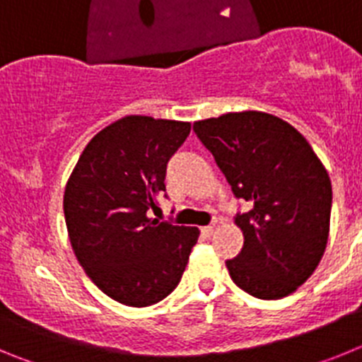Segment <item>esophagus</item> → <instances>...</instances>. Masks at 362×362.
<instances>
[{
    "instance_id": "1",
    "label": "esophagus",
    "mask_w": 362,
    "mask_h": 362,
    "mask_svg": "<svg viewBox=\"0 0 362 362\" xmlns=\"http://www.w3.org/2000/svg\"><path fill=\"white\" fill-rule=\"evenodd\" d=\"M201 233H203L204 238H212V235H214V226H203V228H201Z\"/></svg>"
}]
</instances>
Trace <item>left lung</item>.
Segmentation results:
<instances>
[{"mask_svg": "<svg viewBox=\"0 0 362 362\" xmlns=\"http://www.w3.org/2000/svg\"><path fill=\"white\" fill-rule=\"evenodd\" d=\"M233 196L250 204L235 214L243 248L226 261L239 288L257 299L296 292L317 268L330 232L332 183L310 143L292 124L264 112H232L196 121Z\"/></svg>", "mask_w": 362, "mask_h": 362, "instance_id": "1", "label": "left lung"}]
</instances>
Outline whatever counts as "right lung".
<instances>
[{"label":"right lung","mask_w":362,"mask_h":362,"mask_svg":"<svg viewBox=\"0 0 362 362\" xmlns=\"http://www.w3.org/2000/svg\"><path fill=\"white\" fill-rule=\"evenodd\" d=\"M190 123L127 116L95 134L63 197L70 245L92 283L127 306H150L181 281L199 230L152 219L166 165ZM166 197V194H165Z\"/></svg>","instance_id":"add662e5"}]
</instances>
